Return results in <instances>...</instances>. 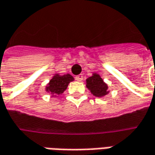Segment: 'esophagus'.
Masks as SVG:
<instances>
[{
  "instance_id": "obj_1",
  "label": "esophagus",
  "mask_w": 155,
  "mask_h": 155,
  "mask_svg": "<svg viewBox=\"0 0 155 155\" xmlns=\"http://www.w3.org/2000/svg\"><path fill=\"white\" fill-rule=\"evenodd\" d=\"M74 79H75L77 81H82L83 75L82 74H79V75H76V76L74 77Z\"/></svg>"
}]
</instances>
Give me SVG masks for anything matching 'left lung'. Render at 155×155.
<instances>
[{"label":"left lung","instance_id":"obj_1","mask_svg":"<svg viewBox=\"0 0 155 155\" xmlns=\"http://www.w3.org/2000/svg\"><path fill=\"white\" fill-rule=\"evenodd\" d=\"M87 87L96 97H103L108 94V87L98 74L87 79Z\"/></svg>","mask_w":155,"mask_h":155}]
</instances>
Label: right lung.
<instances>
[{"label": "right lung", "mask_w": 155, "mask_h": 155, "mask_svg": "<svg viewBox=\"0 0 155 155\" xmlns=\"http://www.w3.org/2000/svg\"><path fill=\"white\" fill-rule=\"evenodd\" d=\"M73 81L74 78L69 74L63 75L56 74L46 87V91L51 92L52 94H61L67 89L68 84Z\"/></svg>", "instance_id": "1"}]
</instances>
